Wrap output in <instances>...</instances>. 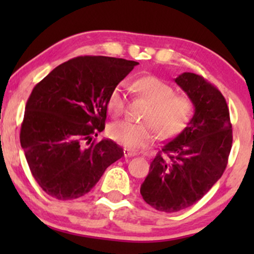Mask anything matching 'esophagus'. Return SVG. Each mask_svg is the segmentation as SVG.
Returning <instances> with one entry per match:
<instances>
[{
	"label": "esophagus",
	"instance_id": "1",
	"mask_svg": "<svg viewBox=\"0 0 254 254\" xmlns=\"http://www.w3.org/2000/svg\"><path fill=\"white\" fill-rule=\"evenodd\" d=\"M123 151H124V156L125 157H131V156H135L136 155L135 151H131L129 149H124Z\"/></svg>",
	"mask_w": 254,
	"mask_h": 254
}]
</instances>
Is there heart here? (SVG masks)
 I'll return each mask as SVG.
<instances>
[{"mask_svg": "<svg viewBox=\"0 0 254 254\" xmlns=\"http://www.w3.org/2000/svg\"><path fill=\"white\" fill-rule=\"evenodd\" d=\"M136 92L147 99L150 107L142 121L145 124H135L121 121L110 127V136L113 141L131 150L142 149L155 139L156 131L161 138H171L185 129L190 122L193 106L189 98L177 95L170 83L156 76H142L133 82ZM124 82L118 83L107 98V110L113 116L123 113L125 107Z\"/></svg>", "mask_w": 254, "mask_h": 254, "instance_id": "1", "label": "heart"}]
</instances>
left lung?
Returning <instances> with one entry per match:
<instances>
[{
	"mask_svg": "<svg viewBox=\"0 0 254 254\" xmlns=\"http://www.w3.org/2000/svg\"><path fill=\"white\" fill-rule=\"evenodd\" d=\"M174 81L190 98L193 117L156 154L139 190L145 203L165 212L189 208L210 190L226 170L233 142L229 110L220 90L193 72Z\"/></svg>",
	"mask_w": 254,
	"mask_h": 254,
	"instance_id": "8db88e82",
	"label": "left lung"
}]
</instances>
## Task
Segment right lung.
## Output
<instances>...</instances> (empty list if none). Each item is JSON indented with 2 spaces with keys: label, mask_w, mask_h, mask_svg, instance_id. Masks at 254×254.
<instances>
[{
  "label": "right lung",
  "mask_w": 254,
  "mask_h": 254,
  "mask_svg": "<svg viewBox=\"0 0 254 254\" xmlns=\"http://www.w3.org/2000/svg\"><path fill=\"white\" fill-rule=\"evenodd\" d=\"M137 64L81 56L36 84L25 107L20 143L32 176L49 196L68 200L88 193L124 155L112 139H92L105 129L111 90Z\"/></svg>",
  "instance_id": "obj_1"
}]
</instances>
